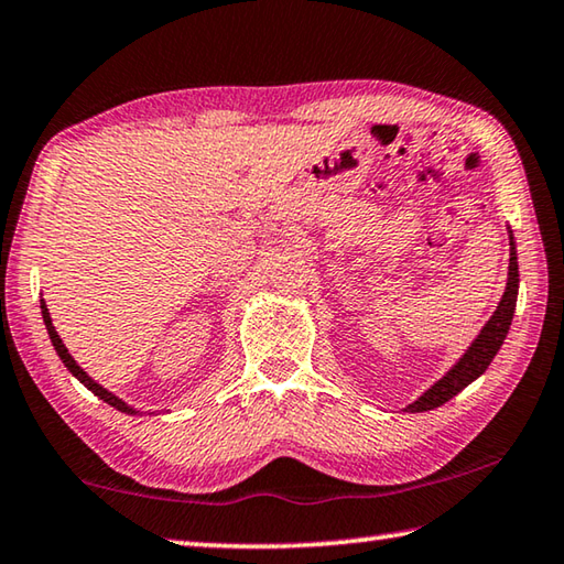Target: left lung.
Here are the masks:
<instances>
[{
	"mask_svg": "<svg viewBox=\"0 0 564 564\" xmlns=\"http://www.w3.org/2000/svg\"><path fill=\"white\" fill-rule=\"evenodd\" d=\"M518 253H514V241L510 234V265H508V285H505V293L498 303V311L492 313V318L485 323L480 336L473 340V346L465 350V356L455 362V366L447 370V373L437 380L433 388H427L423 395H420L415 403H410L405 410L408 413H425V410L441 408L447 403L453 395L460 393L465 386H470L475 378H480L492 358L498 356L505 336H508L510 323L514 316V303H518Z\"/></svg>",
	"mask_w": 564,
	"mask_h": 564,
	"instance_id": "8db88e82",
	"label": "left lung"
}]
</instances>
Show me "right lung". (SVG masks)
Listing matches in <instances>:
<instances>
[{"mask_svg": "<svg viewBox=\"0 0 564 564\" xmlns=\"http://www.w3.org/2000/svg\"><path fill=\"white\" fill-rule=\"evenodd\" d=\"M42 318H44V326H46V333H50V338H52V346H54V350L59 352V358H62V362L66 368H69V373L74 376V378H79V383H84L87 386L94 395H99L104 403H109L111 408H117V410H121V413H127V415H137L139 410H133L131 405H127L123 403L121 398H117L113 393H109L107 388H101L97 380H91L87 373H84V370L76 366V360L69 356V350H66V346L62 343V338H59V333L54 330V326H52V316H50V308H46V303L42 301Z\"/></svg>", "mask_w": 564, "mask_h": 564, "instance_id": "add662e5", "label": "right lung"}]
</instances>
